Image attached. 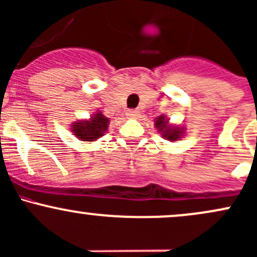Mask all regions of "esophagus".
I'll return each instance as SVG.
<instances>
[{
  "instance_id": "34e87169",
  "label": "esophagus",
  "mask_w": 257,
  "mask_h": 257,
  "mask_svg": "<svg viewBox=\"0 0 257 257\" xmlns=\"http://www.w3.org/2000/svg\"><path fill=\"white\" fill-rule=\"evenodd\" d=\"M126 115H129L131 118H135L139 115V111H138V109H129V111L126 112Z\"/></svg>"
}]
</instances>
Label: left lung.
I'll use <instances>...</instances> for the list:
<instances>
[{
	"label": "left lung",
	"mask_w": 257,
	"mask_h": 257,
	"mask_svg": "<svg viewBox=\"0 0 257 257\" xmlns=\"http://www.w3.org/2000/svg\"><path fill=\"white\" fill-rule=\"evenodd\" d=\"M155 125L159 129L160 133H162V137L166 138V139L172 140H178L182 135V131H179V128L177 126H171L168 125V120L165 119L163 115H160L156 120H155Z\"/></svg>",
	"instance_id": "left-lung-1"
}]
</instances>
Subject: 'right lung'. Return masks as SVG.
<instances>
[{
	"label": "right lung",
	"instance_id": "add662e5",
	"mask_svg": "<svg viewBox=\"0 0 257 257\" xmlns=\"http://www.w3.org/2000/svg\"><path fill=\"white\" fill-rule=\"evenodd\" d=\"M108 123V118H106L101 112H97L92 115L90 120L74 123L73 133L77 135L78 139H81L83 142H94L105 134Z\"/></svg>",
	"mask_w": 257,
	"mask_h": 257
}]
</instances>
